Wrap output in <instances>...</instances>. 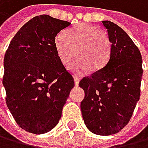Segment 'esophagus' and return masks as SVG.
Listing matches in <instances>:
<instances>
[{
  "instance_id": "1",
  "label": "esophagus",
  "mask_w": 148,
  "mask_h": 148,
  "mask_svg": "<svg viewBox=\"0 0 148 148\" xmlns=\"http://www.w3.org/2000/svg\"><path fill=\"white\" fill-rule=\"evenodd\" d=\"M73 80H75V86H78L79 82H80V78L75 76V77H73Z\"/></svg>"
}]
</instances>
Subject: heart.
Segmentation results:
<instances>
[{"mask_svg":"<svg viewBox=\"0 0 148 148\" xmlns=\"http://www.w3.org/2000/svg\"><path fill=\"white\" fill-rule=\"evenodd\" d=\"M54 46L64 65H70L76 53L80 59L73 65L75 73H86L90 67L98 70L106 63L110 53V41L106 32L95 26L79 24L59 34L54 40Z\"/></svg>","mask_w":148,"mask_h":148,"instance_id":"obj_1","label":"heart"}]
</instances>
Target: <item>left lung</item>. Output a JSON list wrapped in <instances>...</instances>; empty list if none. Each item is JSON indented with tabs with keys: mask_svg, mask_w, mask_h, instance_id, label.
I'll return each mask as SVG.
<instances>
[{
	"mask_svg": "<svg viewBox=\"0 0 148 148\" xmlns=\"http://www.w3.org/2000/svg\"><path fill=\"white\" fill-rule=\"evenodd\" d=\"M111 43L110 56L101 69L81 80V102L86 127L95 135L116 134L127 125L140 97L142 56L128 34L103 21Z\"/></svg>",
	"mask_w": 148,
	"mask_h": 148,
	"instance_id": "1",
	"label": "left lung"
}]
</instances>
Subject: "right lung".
Listing matches in <instances>:
<instances>
[{
  "instance_id": "obj_1",
  "label": "right lung",
  "mask_w": 148,
  "mask_h": 148,
  "mask_svg": "<svg viewBox=\"0 0 148 148\" xmlns=\"http://www.w3.org/2000/svg\"><path fill=\"white\" fill-rule=\"evenodd\" d=\"M70 25L46 14L36 16L18 31L5 53L6 104L18 125L29 133L55 127L75 86L54 46L56 35Z\"/></svg>"
}]
</instances>
